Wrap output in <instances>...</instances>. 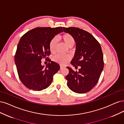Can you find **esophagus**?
I'll list each match as a JSON object with an SVG mask.
<instances>
[{
    "label": "esophagus",
    "instance_id": "34e87169",
    "mask_svg": "<svg viewBox=\"0 0 124 124\" xmlns=\"http://www.w3.org/2000/svg\"><path fill=\"white\" fill-rule=\"evenodd\" d=\"M64 67V66H62V65H60V69H62Z\"/></svg>",
    "mask_w": 124,
    "mask_h": 124
}]
</instances>
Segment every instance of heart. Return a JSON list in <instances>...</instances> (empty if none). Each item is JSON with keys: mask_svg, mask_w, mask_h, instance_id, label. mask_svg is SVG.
<instances>
[{"mask_svg": "<svg viewBox=\"0 0 124 124\" xmlns=\"http://www.w3.org/2000/svg\"><path fill=\"white\" fill-rule=\"evenodd\" d=\"M61 38L63 39L65 44L69 47H73L75 44V39L72 35L69 33H65L61 36ZM57 43V39L55 37L53 38L49 42V48L51 53H54L55 50V46ZM71 59V57L69 55H63L61 54H57L54 58V60L62 65H65L69 62Z\"/></svg>", "mask_w": 124, "mask_h": 124, "instance_id": "heart-1", "label": "heart"}]
</instances>
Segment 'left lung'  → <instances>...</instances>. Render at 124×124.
<instances>
[{"mask_svg":"<svg viewBox=\"0 0 124 124\" xmlns=\"http://www.w3.org/2000/svg\"><path fill=\"white\" fill-rule=\"evenodd\" d=\"M63 31L70 34L76 43V50L70 63L77 71L67 67V85L75 93H85L98 82L104 66L103 54L99 42L90 33L76 27H63Z\"/></svg>","mask_w":124,"mask_h":124,"instance_id":"1","label":"left lung"}]
</instances>
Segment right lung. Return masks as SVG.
Returning a JSON list of instances; mask_svg holds the SVG:
<instances>
[{"mask_svg": "<svg viewBox=\"0 0 124 124\" xmlns=\"http://www.w3.org/2000/svg\"><path fill=\"white\" fill-rule=\"evenodd\" d=\"M61 32L62 27H37L28 31L20 39L15 63L19 79L27 88L39 91L51 85L54 75L60 67L47 57L50 54L49 43ZM43 58L50 62L46 68L41 64Z\"/></svg>", "mask_w": 124, "mask_h": 124, "instance_id": "add662e5", "label": "right lung"}]
</instances>
